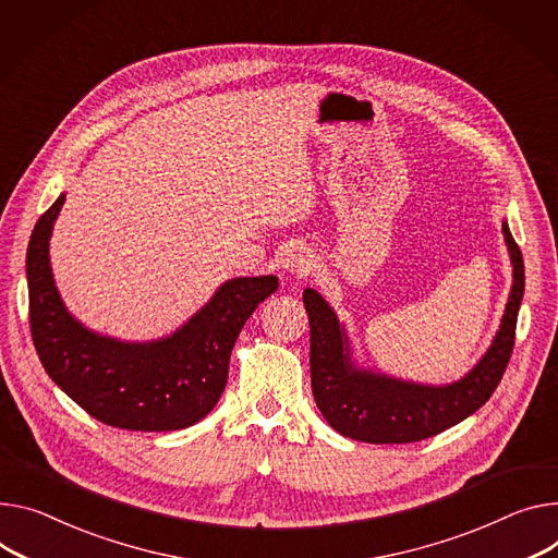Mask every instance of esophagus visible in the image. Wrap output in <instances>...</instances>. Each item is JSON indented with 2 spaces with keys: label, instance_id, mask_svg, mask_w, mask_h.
Segmentation results:
<instances>
[{
  "label": "esophagus",
  "instance_id": "1",
  "mask_svg": "<svg viewBox=\"0 0 558 558\" xmlns=\"http://www.w3.org/2000/svg\"><path fill=\"white\" fill-rule=\"evenodd\" d=\"M281 266L288 272H296L299 277H306L315 268V256L304 245H290L281 256Z\"/></svg>",
  "mask_w": 558,
  "mask_h": 558
}]
</instances>
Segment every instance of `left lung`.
Masks as SVG:
<instances>
[{"mask_svg": "<svg viewBox=\"0 0 558 558\" xmlns=\"http://www.w3.org/2000/svg\"><path fill=\"white\" fill-rule=\"evenodd\" d=\"M502 234L513 264V286L500 330L476 368L449 387H422L381 373L357 371L349 357L347 332L335 313L319 292L304 290V306L311 319L313 396L337 434L373 445L420 442L476 413L492 398L513 351L525 292L521 247L507 223H502Z\"/></svg>", "mask_w": 558, "mask_h": 558, "instance_id": "obj_1", "label": "left lung"}]
</instances>
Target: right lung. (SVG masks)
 <instances>
[{
  "instance_id": "right-lung-1",
  "label": "right lung",
  "mask_w": 558,
  "mask_h": 558,
  "mask_svg": "<svg viewBox=\"0 0 558 558\" xmlns=\"http://www.w3.org/2000/svg\"><path fill=\"white\" fill-rule=\"evenodd\" d=\"M64 194L35 223L26 252L28 324L41 366L96 420L130 432H177L219 402L234 341L277 277L223 283L171 337L124 344L77 324L64 308L49 266V239Z\"/></svg>"
}]
</instances>
